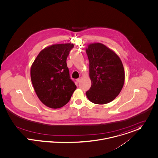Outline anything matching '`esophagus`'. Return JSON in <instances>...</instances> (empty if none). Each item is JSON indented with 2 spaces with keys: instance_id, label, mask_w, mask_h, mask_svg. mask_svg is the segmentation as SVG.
Here are the masks:
<instances>
[{
  "instance_id": "34e87169",
  "label": "esophagus",
  "mask_w": 158,
  "mask_h": 158,
  "mask_svg": "<svg viewBox=\"0 0 158 158\" xmlns=\"http://www.w3.org/2000/svg\"><path fill=\"white\" fill-rule=\"evenodd\" d=\"M81 79H82V77H79L78 79H76V81H77V82H79L81 81Z\"/></svg>"
}]
</instances>
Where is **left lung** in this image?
<instances>
[{
  "mask_svg": "<svg viewBox=\"0 0 158 158\" xmlns=\"http://www.w3.org/2000/svg\"><path fill=\"white\" fill-rule=\"evenodd\" d=\"M87 47L91 86L86 92L87 97L96 104H108L123 89L125 81L123 62L116 53L101 43L89 44Z\"/></svg>",
  "mask_w": 158,
  "mask_h": 158,
  "instance_id": "8db88e82",
  "label": "left lung"
}]
</instances>
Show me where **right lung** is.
I'll return each instance as SVG.
<instances>
[{
  "label": "right lung",
  "mask_w": 158,
  "mask_h": 158,
  "mask_svg": "<svg viewBox=\"0 0 158 158\" xmlns=\"http://www.w3.org/2000/svg\"><path fill=\"white\" fill-rule=\"evenodd\" d=\"M74 45L53 44L44 48L31 65V80L39 100L51 108L67 104L76 89L71 80L67 58Z\"/></svg>",
  "instance_id": "1"
}]
</instances>
